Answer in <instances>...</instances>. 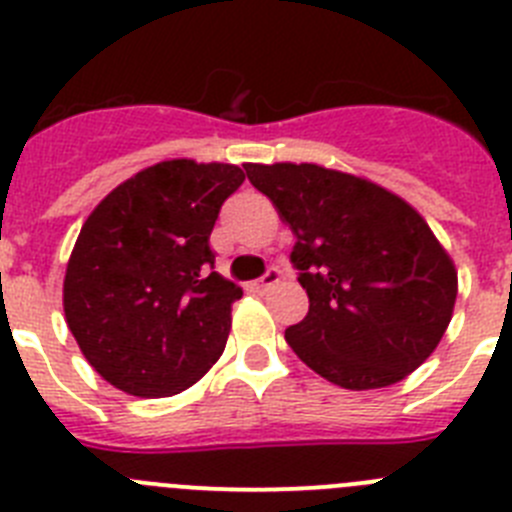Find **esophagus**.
Segmentation results:
<instances>
[{
  "mask_svg": "<svg viewBox=\"0 0 512 512\" xmlns=\"http://www.w3.org/2000/svg\"><path fill=\"white\" fill-rule=\"evenodd\" d=\"M278 283H281V270L270 268L268 273L262 275L260 281H255V288H257V291H268V288L278 286Z\"/></svg>",
  "mask_w": 512,
  "mask_h": 512,
  "instance_id": "34e87169",
  "label": "esophagus"
}]
</instances>
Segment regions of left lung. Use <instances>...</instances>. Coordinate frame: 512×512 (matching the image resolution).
I'll return each mask as SVG.
<instances>
[{
    "mask_svg": "<svg viewBox=\"0 0 512 512\" xmlns=\"http://www.w3.org/2000/svg\"><path fill=\"white\" fill-rule=\"evenodd\" d=\"M291 226V262L309 296L286 342L342 389L407 379L438 348L459 278L420 213L363 177L322 164H244Z\"/></svg>",
    "mask_w": 512,
    "mask_h": 512,
    "instance_id": "obj_1",
    "label": "left lung"
}]
</instances>
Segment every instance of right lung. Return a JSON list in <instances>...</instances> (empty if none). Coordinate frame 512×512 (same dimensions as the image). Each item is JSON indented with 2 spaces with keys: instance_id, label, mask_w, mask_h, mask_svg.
I'll return each mask as SVG.
<instances>
[{
  "instance_id": "1",
  "label": "right lung",
  "mask_w": 512,
  "mask_h": 512,
  "mask_svg": "<svg viewBox=\"0 0 512 512\" xmlns=\"http://www.w3.org/2000/svg\"><path fill=\"white\" fill-rule=\"evenodd\" d=\"M237 164L167 159L110 190L87 216L64 278L82 355L133 397H172L219 361L242 288L213 270L221 203Z\"/></svg>"
}]
</instances>
